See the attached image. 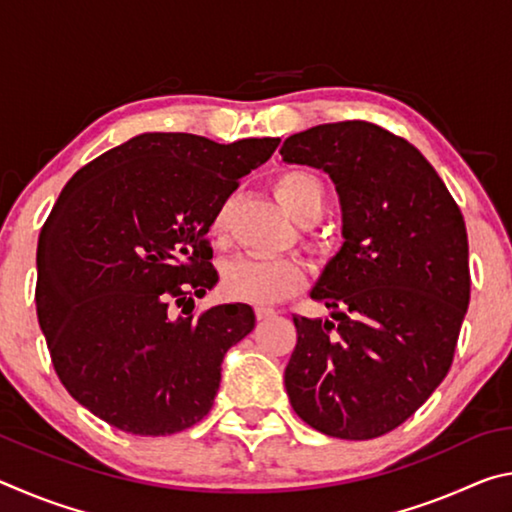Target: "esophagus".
Here are the masks:
<instances>
[{"instance_id":"esophagus-1","label":"esophagus","mask_w":512,"mask_h":512,"mask_svg":"<svg viewBox=\"0 0 512 512\" xmlns=\"http://www.w3.org/2000/svg\"><path fill=\"white\" fill-rule=\"evenodd\" d=\"M255 314H257V320H266V318L275 316V309H273V307H264V305H259V307H255Z\"/></svg>"}]
</instances>
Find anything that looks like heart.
<instances>
[{"mask_svg":"<svg viewBox=\"0 0 512 512\" xmlns=\"http://www.w3.org/2000/svg\"><path fill=\"white\" fill-rule=\"evenodd\" d=\"M275 194L298 223L309 216L323 214L325 189L314 173L293 169L275 180ZM225 216L219 212L212 221V237L219 239ZM307 284V268L296 257H235L223 264L221 289L235 300H250L259 305L291 298Z\"/></svg>","mask_w":512,"mask_h":512,"instance_id":"1","label":"heart"}]
</instances>
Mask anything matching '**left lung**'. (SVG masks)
Here are the masks:
<instances>
[{
	"label": "left lung",
	"mask_w": 512,
	"mask_h": 512,
	"mask_svg": "<svg viewBox=\"0 0 512 512\" xmlns=\"http://www.w3.org/2000/svg\"><path fill=\"white\" fill-rule=\"evenodd\" d=\"M280 153L332 178L345 239L311 289L336 323L293 316L291 406L325 436H384L452 366L470 305L463 214L413 144L368 121L314 126Z\"/></svg>",
	"instance_id": "left-lung-1"
}]
</instances>
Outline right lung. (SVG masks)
Wrapping results in <instances>:
<instances>
[{
  "label": "right lung",
  "mask_w": 512,
  "mask_h": 512,
  "mask_svg": "<svg viewBox=\"0 0 512 512\" xmlns=\"http://www.w3.org/2000/svg\"><path fill=\"white\" fill-rule=\"evenodd\" d=\"M277 144L144 133L69 178L40 232L36 307L58 379L97 418L169 436L210 413L253 307H173L192 314L219 282L207 230Z\"/></svg>",
  "instance_id": "right-lung-1"
}]
</instances>
